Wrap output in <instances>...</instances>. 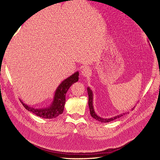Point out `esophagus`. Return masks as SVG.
Returning <instances> with one entry per match:
<instances>
[{"instance_id":"34e87169","label":"esophagus","mask_w":160,"mask_h":160,"mask_svg":"<svg viewBox=\"0 0 160 160\" xmlns=\"http://www.w3.org/2000/svg\"><path fill=\"white\" fill-rule=\"evenodd\" d=\"M81 75L84 77H88L91 75V70L90 68L85 67L83 68V69L81 70Z\"/></svg>"}]
</instances>
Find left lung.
Segmentation results:
<instances>
[{"instance_id": "1", "label": "left lung", "mask_w": 160, "mask_h": 160, "mask_svg": "<svg viewBox=\"0 0 160 160\" xmlns=\"http://www.w3.org/2000/svg\"><path fill=\"white\" fill-rule=\"evenodd\" d=\"M87 91H88V106H89L90 115L92 116L94 118H95L96 120H97L98 121L101 122H111V121L115 120L116 118H120V117H122L123 115H127V114H129V112H122L121 114H119V115H116L115 117H111V118H108L99 117L94 111V106H93V92H92V90H91L90 88L88 86V87H87ZM134 108H135V106H134V107L131 108V110H133Z\"/></svg>"}]
</instances>
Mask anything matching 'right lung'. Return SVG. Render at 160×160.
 Instances as JSON below:
<instances>
[{
  "label": "right lung",
  "instance_id": "obj_1",
  "mask_svg": "<svg viewBox=\"0 0 160 160\" xmlns=\"http://www.w3.org/2000/svg\"><path fill=\"white\" fill-rule=\"evenodd\" d=\"M78 76L79 72L77 71L70 76L67 78L66 79L63 80L55 91L52 102L47 107L37 108L27 105L21 99L20 101L27 111L33 112L38 117L43 118H56L63 112L66 103V92L73 84L78 81Z\"/></svg>",
  "mask_w": 160,
  "mask_h": 160
}]
</instances>
